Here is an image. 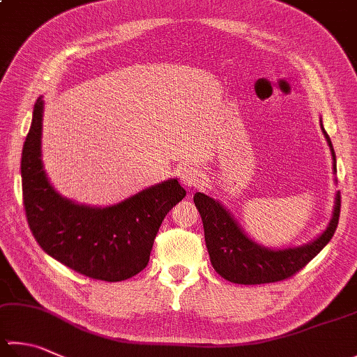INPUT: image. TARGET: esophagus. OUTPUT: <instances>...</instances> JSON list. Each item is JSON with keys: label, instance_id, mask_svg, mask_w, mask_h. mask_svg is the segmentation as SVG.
Segmentation results:
<instances>
[{"label": "esophagus", "instance_id": "esophagus-1", "mask_svg": "<svg viewBox=\"0 0 357 357\" xmlns=\"http://www.w3.org/2000/svg\"><path fill=\"white\" fill-rule=\"evenodd\" d=\"M180 180L185 186L192 188V186L200 185L202 181H204V174H202V171L197 169V167L186 166L180 171Z\"/></svg>", "mask_w": 357, "mask_h": 357}]
</instances>
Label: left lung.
Returning a JSON list of instances; mask_svg holds the SVG:
<instances>
[{"mask_svg": "<svg viewBox=\"0 0 357 357\" xmlns=\"http://www.w3.org/2000/svg\"><path fill=\"white\" fill-rule=\"evenodd\" d=\"M320 129L331 151L333 172L335 174V153L321 119ZM194 204L204 222L205 244L214 271L236 284H264L292 277L331 241L339 224L340 192H335L333 218L321 234L307 244L287 248H268L255 242L219 200L204 192L194 194Z\"/></svg>", "mask_w": 357, "mask_h": 357, "instance_id": "left-lung-1", "label": "left lung"}]
</instances>
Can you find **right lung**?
I'll return each mask as SVG.
<instances>
[{"instance_id":"right-lung-1","label":"right lung","mask_w":357,"mask_h":357,"mask_svg":"<svg viewBox=\"0 0 357 357\" xmlns=\"http://www.w3.org/2000/svg\"><path fill=\"white\" fill-rule=\"evenodd\" d=\"M43 96L37 99L22 153L26 218L45 253L89 278L124 281L147 266L158 228L186 196L177 178L152 185L109 206L63 197L42 160Z\"/></svg>"}]
</instances>
